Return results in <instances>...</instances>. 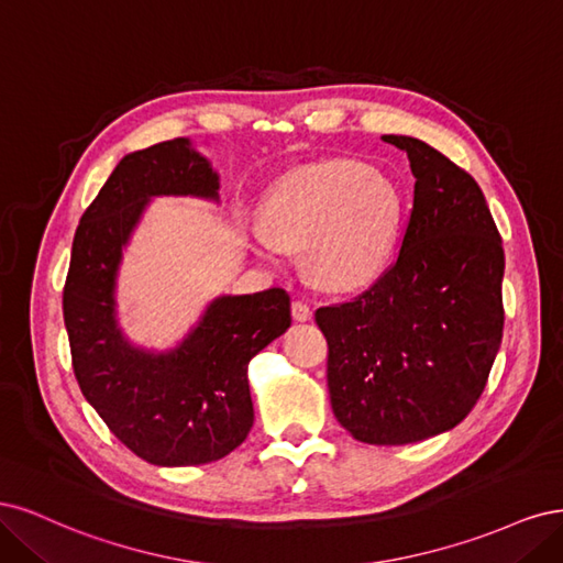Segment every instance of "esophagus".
<instances>
[{"label":"esophagus","mask_w":563,"mask_h":563,"mask_svg":"<svg viewBox=\"0 0 563 563\" xmlns=\"http://www.w3.org/2000/svg\"><path fill=\"white\" fill-rule=\"evenodd\" d=\"M292 318H295L297 322H306V320L313 318V311H311V308H308V303H303V301H292Z\"/></svg>","instance_id":"1"}]
</instances>
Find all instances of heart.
Segmentation results:
<instances>
[{
	"label": "heart",
	"mask_w": 563,
	"mask_h": 563,
	"mask_svg": "<svg viewBox=\"0 0 563 563\" xmlns=\"http://www.w3.org/2000/svg\"><path fill=\"white\" fill-rule=\"evenodd\" d=\"M402 214L405 198L390 175L336 158L287 173L268 191L264 229H252L250 241L268 264H278L283 250H303L320 285L355 289L386 268Z\"/></svg>",
	"instance_id": "b5f03b06"
}]
</instances>
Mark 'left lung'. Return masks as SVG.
<instances>
[{
  "label": "left lung",
  "instance_id": "obj_1",
  "mask_svg": "<svg viewBox=\"0 0 563 563\" xmlns=\"http://www.w3.org/2000/svg\"><path fill=\"white\" fill-rule=\"evenodd\" d=\"M400 257L367 292L322 306L336 421L367 444H411L456 428L479 400L503 339L505 252L479 185L419 137Z\"/></svg>",
  "mask_w": 563,
  "mask_h": 563
}]
</instances>
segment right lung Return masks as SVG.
<instances>
[{"label":"right lung","mask_w":563,"mask_h":563,"mask_svg":"<svg viewBox=\"0 0 563 563\" xmlns=\"http://www.w3.org/2000/svg\"><path fill=\"white\" fill-rule=\"evenodd\" d=\"M220 173L189 137L125 154L81 214L63 316L88 405L140 459L163 467L224 459L255 421L247 365L287 332L289 295H220L170 349L125 336L117 287L123 252L154 198L220 206Z\"/></svg>","instance_id":"add662e5"}]
</instances>
